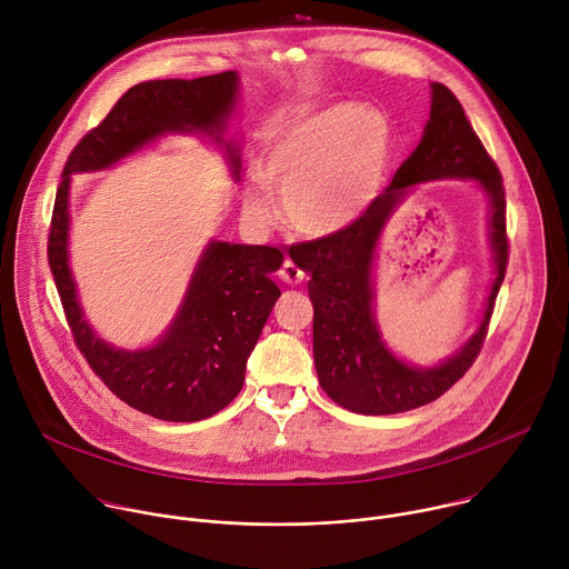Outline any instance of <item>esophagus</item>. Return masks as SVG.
Masks as SVG:
<instances>
[{"label": "esophagus", "instance_id": "34e87169", "mask_svg": "<svg viewBox=\"0 0 569 569\" xmlns=\"http://www.w3.org/2000/svg\"><path fill=\"white\" fill-rule=\"evenodd\" d=\"M279 277H281V281H286V283H299V281L303 279V270H301L295 261L286 259L283 266H281V270H279Z\"/></svg>", "mask_w": 569, "mask_h": 569}]
</instances>
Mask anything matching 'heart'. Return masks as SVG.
<instances>
[{
  "label": "heart",
  "mask_w": 569,
  "mask_h": 569,
  "mask_svg": "<svg viewBox=\"0 0 569 569\" xmlns=\"http://www.w3.org/2000/svg\"><path fill=\"white\" fill-rule=\"evenodd\" d=\"M391 150V130L373 108L331 106L281 130L263 154L266 178L283 191L288 220L308 236L351 227L373 202ZM246 211L270 220L272 191L263 180L246 193Z\"/></svg>",
  "instance_id": "1"
}]
</instances>
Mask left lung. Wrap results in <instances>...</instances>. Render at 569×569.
I'll list each match as a JSON object with an SVG mask.
<instances>
[{"label":"left lung","instance_id":"8db88e82","mask_svg":"<svg viewBox=\"0 0 569 569\" xmlns=\"http://www.w3.org/2000/svg\"><path fill=\"white\" fill-rule=\"evenodd\" d=\"M441 177L477 179L492 200L497 281L478 333L439 368L417 370L393 359L372 319L370 268L379 231L407 189ZM290 259L310 274L312 356L321 389L356 415H398L443 396L479 356L509 263L507 200L500 169L486 152L457 97L432 83L430 121L415 152L389 187L347 229L290 248Z\"/></svg>","mask_w":569,"mask_h":569}]
</instances>
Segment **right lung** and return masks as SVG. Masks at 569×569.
I'll list each match as a JSON object with an SVG mask.
<instances>
[{
  "instance_id": "add662e5",
  "label": "right lung",
  "mask_w": 569,
  "mask_h": 569,
  "mask_svg": "<svg viewBox=\"0 0 569 569\" xmlns=\"http://www.w3.org/2000/svg\"><path fill=\"white\" fill-rule=\"evenodd\" d=\"M236 92V71L193 80H148L130 88L73 146L56 191L47 257L73 342L112 393L161 421H202L238 396L248 358L281 295L270 274L281 268L283 252L209 242L167 336L150 349L121 351L94 336L76 299L67 263L69 182L71 173L108 169L164 132L198 130L222 141ZM224 148L238 176V150L229 143Z\"/></svg>"
}]
</instances>
